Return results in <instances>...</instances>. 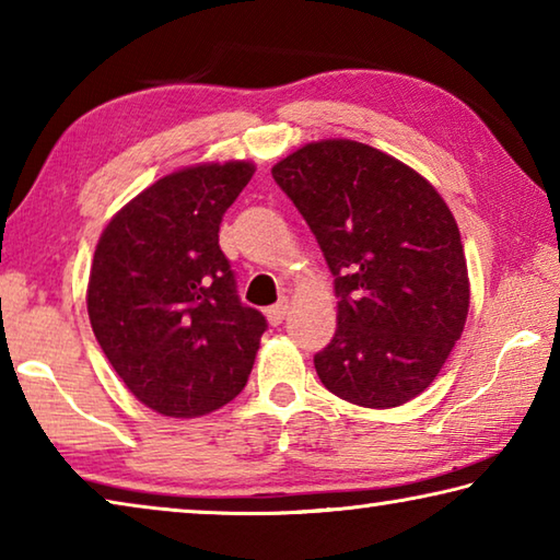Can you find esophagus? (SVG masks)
<instances>
[{"label":"esophagus","instance_id":"34e87169","mask_svg":"<svg viewBox=\"0 0 560 560\" xmlns=\"http://www.w3.org/2000/svg\"><path fill=\"white\" fill-rule=\"evenodd\" d=\"M287 314H289V301H281V303H277V306L267 308V318H269L271 326H279L281 320L287 318Z\"/></svg>","mask_w":560,"mask_h":560}]
</instances>
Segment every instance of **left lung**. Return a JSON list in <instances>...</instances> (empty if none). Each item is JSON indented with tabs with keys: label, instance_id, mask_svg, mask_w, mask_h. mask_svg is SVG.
<instances>
[{
	"label": "left lung",
	"instance_id": "8db88e82",
	"mask_svg": "<svg viewBox=\"0 0 560 560\" xmlns=\"http://www.w3.org/2000/svg\"><path fill=\"white\" fill-rule=\"evenodd\" d=\"M336 277L338 328L314 365L373 410L428 390L469 314V273L447 202L417 170L358 140L306 143L271 167Z\"/></svg>",
	"mask_w": 560,
	"mask_h": 560
}]
</instances>
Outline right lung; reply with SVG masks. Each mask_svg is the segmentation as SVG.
<instances>
[{
  "mask_svg": "<svg viewBox=\"0 0 560 560\" xmlns=\"http://www.w3.org/2000/svg\"><path fill=\"white\" fill-rule=\"evenodd\" d=\"M254 170L249 160L179 167L120 207L96 244L91 328L158 415H210L249 381L267 318L236 296L220 222Z\"/></svg>",
  "mask_w": 560,
  "mask_h": 560,
  "instance_id": "obj_1",
  "label": "right lung"
}]
</instances>
